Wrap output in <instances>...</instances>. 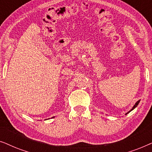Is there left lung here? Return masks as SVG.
<instances>
[{
  "label": "left lung",
  "instance_id": "left-lung-1",
  "mask_svg": "<svg viewBox=\"0 0 152 152\" xmlns=\"http://www.w3.org/2000/svg\"><path fill=\"white\" fill-rule=\"evenodd\" d=\"M140 100H138V102H136V104H134V107H133V108H132V109H131L129 111V112H127V113H125V115H126V114H128L129 113V112H131V111H132V110H134V109H135V108H136V107H137V106H138V104H139V102H140Z\"/></svg>",
  "mask_w": 152,
  "mask_h": 152
}]
</instances>
